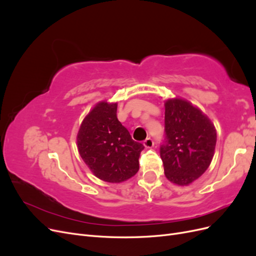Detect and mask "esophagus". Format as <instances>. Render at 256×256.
<instances>
[{"instance_id": "obj_1", "label": "esophagus", "mask_w": 256, "mask_h": 256, "mask_svg": "<svg viewBox=\"0 0 256 256\" xmlns=\"http://www.w3.org/2000/svg\"><path fill=\"white\" fill-rule=\"evenodd\" d=\"M143 144H144V146L146 147V148H152V147L154 146V141L152 140L150 138H147Z\"/></svg>"}]
</instances>
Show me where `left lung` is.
<instances>
[{"label": "left lung", "mask_w": 256, "mask_h": 256, "mask_svg": "<svg viewBox=\"0 0 256 256\" xmlns=\"http://www.w3.org/2000/svg\"><path fill=\"white\" fill-rule=\"evenodd\" d=\"M166 142L160 147L164 175L177 186H189L210 166L216 130L208 116L180 97L164 102Z\"/></svg>", "instance_id": "8db88e82"}]
</instances>
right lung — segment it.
<instances>
[{
    "instance_id": "obj_1",
    "label": "right lung",
    "mask_w": 256,
    "mask_h": 256,
    "mask_svg": "<svg viewBox=\"0 0 256 256\" xmlns=\"http://www.w3.org/2000/svg\"><path fill=\"white\" fill-rule=\"evenodd\" d=\"M118 102L102 100L82 120L76 146L81 158L99 180L111 184L128 180L138 171L144 150L118 120Z\"/></svg>"
}]
</instances>
